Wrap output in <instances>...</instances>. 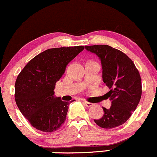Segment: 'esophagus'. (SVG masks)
Returning a JSON list of instances; mask_svg holds the SVG:
<instances>
[{
  "mask_svg": "<svg viewBox=\"0 0 157 157\" xmlns=\"http://www.w3.org/2000/svg\"><path fill=\"white\" fill-rule=\"evenodd\" d=\"M83 104L85 105L86 107H90V106H93V104H92V103H90V102H87V101H84V102H83Z\"/></svg>",
  "mask_w": 157,
  "mask_h": 157,
  "instance_id": "obj_1",
  "label": "esophagus"
}]
</instances>
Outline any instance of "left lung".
Listing matches in <instances>:
<instances>
[{
	"label": "left lung",
	"instance_id": "8db88e82",
	"mask_svg": "<svg viewBox=\"0 0 157 157\" xmlns=\"http://www.w3.org/2000/svg\"><path fill=\"white\" fill-rule=\"evenodd\" d=\"M85 48L101 59L103 81L110 89L105 95L112 101L111 107H103V117L94 121L104 128L121 126L132 116L140 101L142 84L139 71L127 55L111 46L86 45Z\"/></svg>",
	"mask_w": 157,
	"mask_h": 157
}]
</instances>
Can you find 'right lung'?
I'll return each instance as SVG.
<instances>
[{"label": "right lung", "mask_w": 157, "mask_h": 157, "mask_svg": "<svg viewBox=\"0 0 157 157\" xmlns=\"http://www.w3.org/2000/svg\"><path fill=\"white\" fill-rule=\"evenodd\" d=\"M84 48L80 45L46 50L34 57L18 75L14 94L17 106L36 129L55 132L65 121L70 103L55 97L53 90L68 63Z\"/></svg>", "instance_id": "add662e5"}]
</instances>
